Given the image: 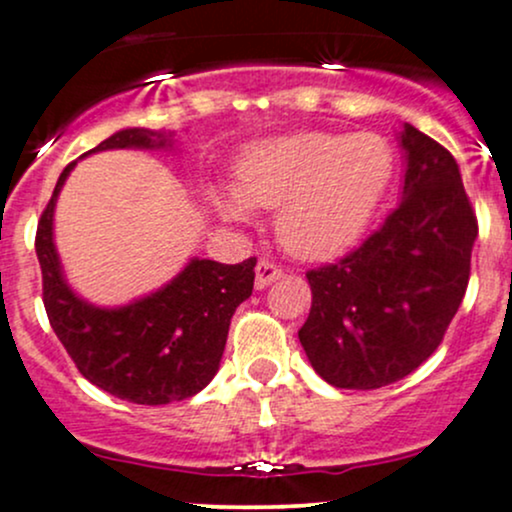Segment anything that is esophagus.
<instances>
[{
    "label": "esophagus",
    "mask_w": 512,
    "mask_h": 512,
    "mask_svg": "<svg viewBox=\"0 0 512 512\" xmlns=\"http://www.w3.org/2000/svg\"><path fill=\"white\" fill-rule=\"evenodd\" d=\"M279 279H284V272H281L276 264L267 262V260L257 262V267H255V289H260V291L267 289L269 284H274V281H279Z\"/></svg>",
    "instance_id": "esophagus-1"
}]
</instances>
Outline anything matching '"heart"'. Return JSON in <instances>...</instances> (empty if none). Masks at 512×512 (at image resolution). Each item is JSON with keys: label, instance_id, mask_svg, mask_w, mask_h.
<instances>
[{"label": "heart", "instance_id": "b5f03b06", "mask_svg": "<svg viewBox=\"0 0 512 512\" xmlns=\"http://www.w3.org/2000/svg\"><path fill=\"white\" fill-rule=\"evenodd\" d=\"M390 178L392 149L378 134L298 132L250 144L236 190L216 187L211 199L228 221L276 209V238L291 255L330 260L361 238Z\"/></svg>", "mask_w": 512, "mask_h": 512}]
</instances>
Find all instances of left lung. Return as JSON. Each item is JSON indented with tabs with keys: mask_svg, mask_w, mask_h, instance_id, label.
Segmentation results:
<instances>
[{
	"mask_svg": "<svg viewBox=\"0 0 512 512\" xmlns=\"http://www.w3.org/2000/svg\"><path fill=\"white\" fill-rule=\"evenodd\" d=\"M397 142V209L361 248L308 272L313 308L298 339L315 373L342 390H375L419 368L467 291L479 228L460 166L409 122Z\"/></svg>",
	"mask_w": 512,
	"mask_h": 512,
	"instance_id": "8db88e82",
	"label": "left lung"
}]
</instances>
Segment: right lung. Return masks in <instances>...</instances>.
Listing matches in <instances>:
<instances>
[{"label":"right lung","instance_id":"1","mask_svg":"<svg viewBox=\"0 0 512 512\" xmlns=\"http://www.w3.org/2000/svg\"><path fill=\"white\" fill-rule=\"evenodd\" d=\"M173 137L175 132L127 127L84 156L173 149ZM74 166L76 161L62 170L35 233L52 330L79 373L110 395L149 407L195 397L219 370L231 317L252 293L257 260L221 264L192 257L168 284L125 305L105 308L84 301L67 284L55 248L57 197Z\"/></svg>","mask_w":512,"mask_h":512}]
</instances>
